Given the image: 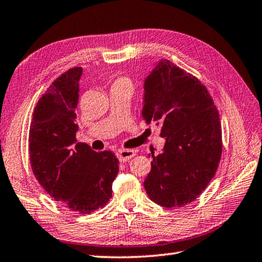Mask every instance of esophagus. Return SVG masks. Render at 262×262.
<instances>
[{"mask_svg":"<svg viewBox=\"0 0 262 262\" xmlns=\"http://www.w3.org/2000/svg\"><path fill=\"white\" fill-rule=\"evenodd\" d=\"M134 156H135V151H133V150H118L117 151V158L119 159V161H122V162L129 160V159Z\"/></svg>","mask_w":262,"mask_h":262,"instance_id":"esophagus-1","label":"esophagus"}]
</instances>
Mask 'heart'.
<instances>
[{
    "label": "heart",
    "instance_id": "obj_1",
    "mask_svg": "<svg viewBox=\"0 0 262 262\" xmlns=\"http://www.w3.org/2000/svg\"><path fill=\"white\" fill-rule=\"evenodd\" d=\"M117 84H126V85H129L130 86V81L128 80V79H126V78H120V79H118L117 81H116Z\"/></svg>",
    "mask_w": 262,
    "mask_h": 262
}]
</instances>
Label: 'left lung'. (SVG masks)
I'll use <instances>...</instances> for the list:
<instances>
[{
    "mask_svg": "<svg viewBox=\"0 0 262 262\" xmlns=\"http://www.w3.org/2000/svg\"><path fill=\"white\" fill-rule=\"evenodd\" d=\"M142 116L161 128L165 146L155 156L144 188L166 208L193 202L213 178L222 156L219 114L196 77L169 60L153 63L145 77Z\"/></svg>",
    "mask_w": 262,
    "mask_h": 262,
    "instance_id": "obj_1",
    "label": "left lung"
}]
</instances>
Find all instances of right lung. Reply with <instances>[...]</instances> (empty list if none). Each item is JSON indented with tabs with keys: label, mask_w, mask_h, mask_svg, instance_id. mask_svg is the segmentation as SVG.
<instances>
[{
	"label": "right lung",
	"mask_w": 262,
	"mask_h": 262,
	"mask_svg": "<svg viewBox=\"0 0 262 262\" xmlns=\"http://www.w3.org/2000/svg\"><path fill=\"white\" fill-rule=\"evenodd\" d=\"M81 74V68L66 71L39 99L29 129V156L45 191L73 211L87 214L112 196L119 161L111 151L95 152L76 140Z\"/></svg>",
	"instance_id": "right-lung-1"
}]
</instances>
